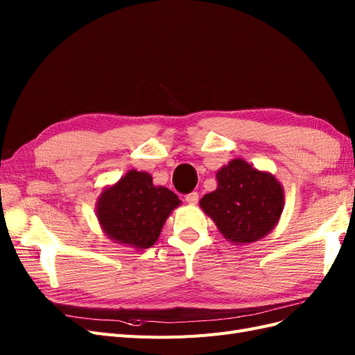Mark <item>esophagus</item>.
<instances>
[{"label": "esophagus", "mask_w": 355, "mask_h": 355, "mask_svg": "<svg viewBox=\"0 0 355 355\" xmlns=\"http://www.w3.org/2000/svg\"><path fill=\"white\" fill-rule=\"evenodd\" d=\"M185 200L188 204H197L198 202V192H191V194H188L185 197Z\"/></svg>", "instance_id": "1"}]
</instances>
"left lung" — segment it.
<instances>
[{
	"instance_id": "left-lung-1",
	"label": "left lung",
	"mask_w": 355,
	"mask_h": 355,
	"mask_svg": "<svg viewBox=\"0 0 355 355\" xmlns=\"http://www.w3.org/2000/svg\"><path fill=\"white\" fill-rule=\"evenodd\" d=\"M216 180L218 188L200 200V207L225 240L237 245L254 243L277 227L284 189L272 173L235 158L218 170Z\"/></svg>"
}]
</instances>
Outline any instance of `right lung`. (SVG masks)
Instances as JSON below:
<instances>
[{
    "instance_id": "add662e5",
    "label": "right lung",
    "mask_w": 355,
    "mask_h": 355,
    "mask_svg": "<svg viewBox=\"0 0 355 355\" xmlns=\"http://www.w3.org/2000/svg\"><path fill=\"white\" fill-rule=\"evenodd\" d=\"M180 202L173 191L155 187L146 171L128 170L116 184L103 188L96 216L106 237L145 250L155 244L164 222Z\"/></svg>"
}]
</instances>
